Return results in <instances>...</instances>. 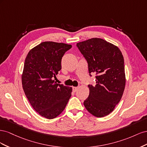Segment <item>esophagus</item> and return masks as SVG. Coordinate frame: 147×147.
<instances>
[{
  "mask_svg": "<svg viewBox=\"0 0 147 147\" xmlns=\"http://www.w3.org/2000/svg\"><path fill=\"white\" fill-rule=\"evenodd\" d=\"M73 91L74 92H76L77 91V90H78V87H73Z\"/></svg>",
  "mask_w": 147,
  "mask_h": 147,
  "instance_id": "obj_1",
  "label": "esophagus"
}]
</instances>
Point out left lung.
I'll list each match as a JSON object with an SVG mask.
<instances>
[{
  "label": "left lung",
  "mask_w": 147,
  "mask_h": 147,
  "mask_svg": "<svg viewBox=\"0 0 147 147\" xmlns=\"http://www.w3.org/2000/svg\"><path fill=\"white\" fill-rule=\"evenodd\" d=\"M86 59L90 76L96 74V84H88L90 94L83 104L89 112L103 117L115 109L125 87L124 58L119 49L99 38L77 43Z\"/></svg>",
  "instance_id": "8db88e82"
}]
</instances>
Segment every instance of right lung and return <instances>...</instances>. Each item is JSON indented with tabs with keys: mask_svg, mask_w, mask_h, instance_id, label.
Returning <instances> with one entry per match:
<instances>
[{
	"mask_svg": "<svg viewBox=\"0 0 147 147\" xmlns=\"http://www.w3.org/2000/svg\"><path fill=\"white\" fill-rule=\"evenodd\" d=\"M71 48L63 43L45 42L26 57L22 75L24 93L34 109L47 119L60 115L71 97L72 88L53 80L61 69L62 57Z\"/></svg>",
	"mask_w": 147,
	"mask_h": 147,
	"instance_id": "right-lung-1",
	"label": "right lung"
}]
</instances>
